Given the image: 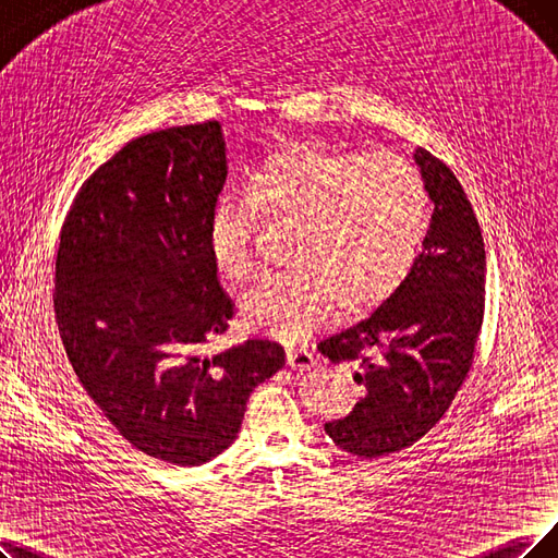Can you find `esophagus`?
<instances>
[{
  "instance_id": "esophagus-1",
  "label": "esophagus",
  "mask_w": 558,
  "mask_h": 558,
  "mask_svg": "<svg viewBox=\"0 0 558 558\" xmlns=\"http://www.w3.org/2000/svg\"><path fill=\"white\" fill-rule=\"evenodd\" d=\"M288 366L295 371H308L318 366V356L306 348H288Z\"/></svg>"
}]
</instances>
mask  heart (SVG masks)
<instances>
[{
    "label": "heart",
    "mask_w": 558,
    "mask_h": 558,
    "mask_svg": "<svg viewBox=\"0 0 558 558\" xmlns=\"http://www.w3.org/2000/svg\"><path fill=\"white\" fill-rule=\"evenodd\" d=\"M256 208L298 221L291 270L260 275L240 300L242 320L279 339L306 337L329 302L352 314L383 302L414 267L433 221L423 175L393 153L308 142L254 167L244 194L215 206L208 247L217 272L247 279Z\"/></svg>",
    "instance_id": "1"
}]
</instances>
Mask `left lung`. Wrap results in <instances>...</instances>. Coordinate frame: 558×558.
<instances>
[{
    "label": "left lung",
    "instance_id": "left-lung-1",
    "mask_svg": "<svg viewBox=\"0 0 558 558\" xmlns=\"http://www.w3.org/2000/svg\"><path fill=\"white\" fill-rule=\"evenodd\" d=\"M414 162L435 206L414 267L380 306L318 343L364 387L348 416L325 423L331 441L360 458L403 451L435 426L472 368L483 325L478 219L447 165L423 148Z\"/></svg>",
    "mask_w": 558,
    "mask_h": 558
}]
</instances>
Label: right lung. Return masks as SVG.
Instances as JSON below:
<instances>
[{
    "label": "right lung",
    "instance_id": "1",
    "mask_svg": "<svg viewBox=\"0 0 558 558\" xmlns=\"http://www.w3.org/2000/svg\"><path fill=\"white\" fill-rule=\"evenodd\" d=\"M219 121L128 142L82 185L63 221L54 311L94 403L137 451L196 466L229 449L277 341L208 343L235 314L208 227L227 183Z\"/></svg>",
    "mask_w": 558,
    "mask_h": 558
}]
</instances>
